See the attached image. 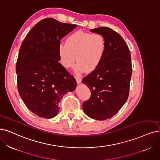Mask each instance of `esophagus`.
<instances>
[{
    "label": "esophagus",
    "mask_w": 160,
    "mask_h": 160,
    "mask_svg": "<svg viewBox=\"0 0 160 160\" xmlns=\"http://www.w3.org/2000/svg\"><path fill=\"white\" fill-rule=\"evenodd\" d=\"M75 79H76V81H77V83L78 84H79V83H81V78H80L79 77H78V76H75Z\"/></svg>",
    "instance_id": "obj_1"
}]
</instances>
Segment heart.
Masks as SVG:
<instances>
[{"mask_svg": "<svg viewBox=\"0 0 160 160\" xmlns=\"http://www.w3.org/2000/svg\"><path fill=\"white\" fill-rule=\"evenodd\" d=\"M107 48L106 39L100 34H92L82 31L74 32L59 46L60 63L63 68H72L78 62L77 73H91L97 69L103 60Z\"/></svg>", "mask_w": 160, "mask_h": 160, "instance_id": "heart-1", "label": "heart"}]
</instances>
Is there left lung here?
Instances as JSON below:
<instances>
[{
	"instance_id": "8db88e82",
	"label": "left lung",
	"mask_w": 160,
	"mask_h": 160,
	"mask_svg": "<svg viewBox=\"0 0 160 160\" xmlns=\"http://www.w3.org/2000/svg\"><path fill=\"white\" fill-rule=\"evenodd\" d=\"M90 31L104 37L107 48L99 66L82 78V82L91 91V97L82 103V109L88 117L104 120L118 113L128 98L131 57L125 41L116 31L107 27Z\"/></svg>"
}]
</instances>
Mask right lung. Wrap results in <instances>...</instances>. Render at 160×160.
<instances>
[{
  "instance_id": "obj_1",
  "label": "right lung",
  "mask_w": 160,
  "mask_h": 160,
  "mask_svg": "<svg viewBox=\"0 0 160 160\" xmlns=\"http://www.w3.org/2000/svg\"><path fill=\"white\" fill-rule=\"evenodd\" d=\"M77 27L47 18L25 37L16 62L18 90L28 109L49 119L59 112L63 96L75 90L74 77L58 62L60 40Z\"/></svg>"
}]
</instances>
